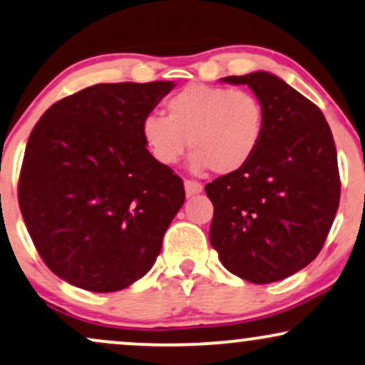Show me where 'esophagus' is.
Returning <instances> with one entry per match:
<instances>
[{"label":"esophagus","mask_w":365,"mask_h":365,"mask_svg":"<svg viewBox=\"0 0 365 365\" xmlns=\"http://www.w3.org/2000/svg\"><path fill=\"white\" fill-rule=\"evenodd\" d=\"M183 185H185V194H187V197H192V195H197V194H200L202 192V187L199 182H194V180H185V183H183Z\"/></svg>","instance_id":"34e87169"}]
</instances>
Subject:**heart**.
<instances>
[{"mask_svg": "<svg viewBox=\"0 0 365 365\" xmlns=\"http://www.w3.org/2000/svg\"><path fill=\"white\" fill-rule=\"evenodd\" d=\"M165 107L166 115L148 113L140 122L144 144L160 165L178 163L188 146L192 170L230 175L243 170L260 148L265 108L250 91L192 83Z\"/></svg>", "mask_w": 365, "mask_h": 365, "instance_id": "1", "label": "heart"}]
</instances>
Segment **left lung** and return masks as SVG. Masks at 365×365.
Segmentation results:
<instances>
[{"label":"left lung","mask_w":365,"mask_h":365,"mask_svg":"<svg viewBox=\"0 0 365 365\" xmlns=\"http://www.w3.org/2000/svg\"><path fill=\"white\" fill-rule=\"evenodd\" d=\"M248 85L265 108L252 161L205 185L214 205L209 240L231 274L269 284L322 252L340 202L336 149L327 118L275 74L226 76Z\"/></svg>","instance_id":"8db88e82"}]
</instances>
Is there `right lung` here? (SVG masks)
<instances>
[{"label":"right lung","instance_id":"add662e5","mask_svg":"<svg viewBox=\"0 0 365 365\" xmlns=\"http://www.w3.org/2000/svg\"><path fill=\"white\" fill-rule=\"evenodd\" d=\"M173 86L100 83L56 102L35 124L19 204L43 263L66 282L120 291L156 262L185 188L149 155L140 122Z\"/></svg>","mask_w":365,"mask_h":365}]
</instances>
